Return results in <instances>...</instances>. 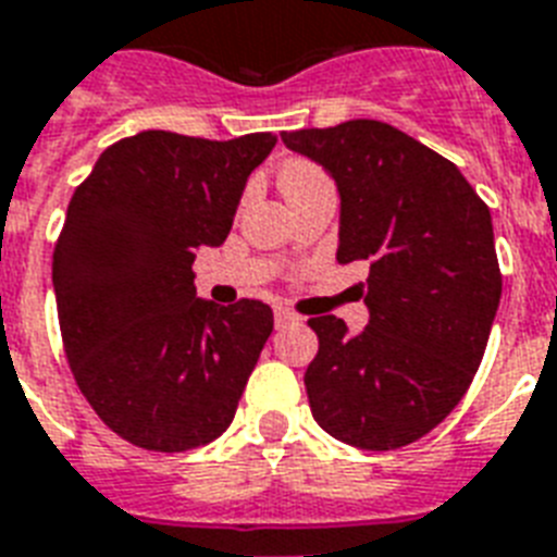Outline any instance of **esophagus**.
Here are the masks:
<instances>
[{
	"instance_id": "obj_1",
	"label": "esophagus",
	"mask_w": 557,
	"mask_h": 557,
	"mask_svg": "<svg viewBox=\"0 0 557 557\" xmlns=\"http://www.w3.org/2000/svg\"><path fill=\"white\" fill-rule=\"evenodd\" d=\"M295 321H300V318H297L292 309H283V306H280L277 312H274V323H277V326H286V323H295Z\"/></svg>"
}]
</instances>
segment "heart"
I'll list each match as a JSON object with an SVG mask.
<instances>
[{
	"label": "heart",
	"mask_w": 557,
	"mask_h": 557,
	"mask_svg": "<svg viewBox=\"0 0 557 557\" xmlns=\"http://www.w3.org/2000/svg\"><path fill=\"white\" fill-rule=\"evenodd\" d=\"M323 182H330V178L323 176L321 170L309 164V161H288L286 168L280 170V187H283L286 196L304 190V187L323 185Z\"/></svg>",
	"instance_id": "1"
}]
</instances>
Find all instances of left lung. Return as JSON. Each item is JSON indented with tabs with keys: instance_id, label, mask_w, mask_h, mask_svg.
I'll list each match as a JSON object with an SVG mask.
<instances>
[{
	"instance_id": "8db88e82",
	"label": "left lung",
	"mask_w": 557,
	"mask_h": 557,
	"mask_svg": "<svg viewBox=\"0 0 557 557\" xmlns=\"http://www.w3.org/2000/svg\"><path fill=\"white\" fill-rule=\"evenodd\" d=\"M338 185V262H370V323L318 314L306 370L314 422L364 450L422 440L483 361L503 277L492 213L457 164L381 121L283 133Z\"/></svg>"
}]
</instances>
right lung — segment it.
Returning <instances> with one entry per match:
<instances>
[{
	"label": "right lung",
	"instance_id": "add662e5",
	"mask_svg": "<svg viewBox=\"0 0 557 557\" xmlns=\"http://www.w3.org/2000/svg\"><path fill=\"white\" fill-rule=\"evenodd\" d=\"M274 144L147 129L100 152L69 201L51 265L65 358L91 410L138 448H201L234 422L274 314L196 297L193 260L225 243Z\"/></svg>",
	"mask_w": 557,
	"mask_h": 557
}]
</instances>
